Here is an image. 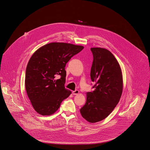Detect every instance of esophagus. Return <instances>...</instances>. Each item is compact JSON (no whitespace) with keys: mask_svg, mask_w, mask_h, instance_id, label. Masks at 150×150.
<instances>
[{"mask_svg":"<svg viewBox=\"0 0 150 150\" xmlns=\"http://www.w3.org/2000/svg\"><path fill=\"white\" fill-rule=\"evenodd\" d=\"M79 93V91L78 90H75L74 91H72V94L74 95H76V94H78Z\"/></svg>","mask_w":150,"mask_h":150,"instance_id":"obj_1","label":"esophagus"}]
</instances>
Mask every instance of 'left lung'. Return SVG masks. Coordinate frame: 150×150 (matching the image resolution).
Returning <instances> with one entry per match:
<instances>
[{
	"instance_id": "1",
	"label": "left lung",
	"mask_w": 150,
	"mask_h": 150,
	"mask_svg": "<svg viewBox=\"0 0 150 150\" xmlns=\"http://www.w3.org/2000/svg\"><path fill=\"white\" fill-rule=\"evenodd\" d=\"M93 56L91 78L93 91L86 95V104L80 114L89 122L105 119L117 105L122 92L121 69L114 56L101 48L91 49Z\"/></svg>"
}]
</instances>
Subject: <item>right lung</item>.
<instances>
[{
  "label": "right lung",
  "mask_w": 150,
  "mask_h": 150,
  "mask_svg": "<svg viewBox=\"0 0 150 150\" xmlns=\"http://www.w3.org/2000/svg\"><path fill=\"white\" fill-rule=\"evenodd\" d=\"M84 47L71 44L51 43L38 49L29 60L25 74L26 93L36 111L50 115L71 92L65 89L66 64ZM61 78L56 80L55 76Z\"/></svg>",
  "instance_id": "1"
}]
</instances>
